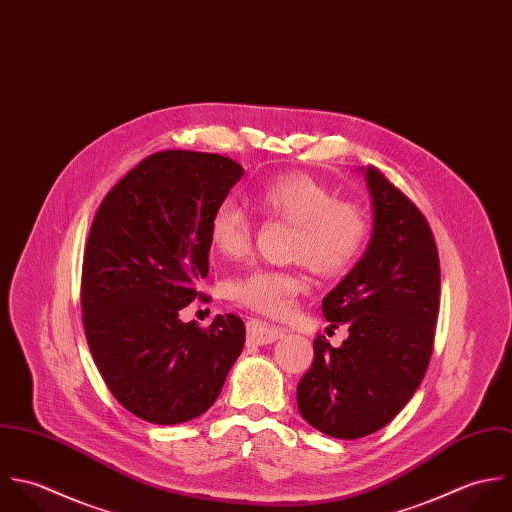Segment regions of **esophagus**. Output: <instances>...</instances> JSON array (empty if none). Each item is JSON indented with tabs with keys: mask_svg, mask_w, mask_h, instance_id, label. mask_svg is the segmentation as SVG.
Instances as JSON below:
<instances>
[{
	"mask_svg": "<svg viewBox=\"0 0 512 512\" xmlns=\"http://www.w3.org/2000/svg\"><path fill=\"white\" fill-rule=\"evenodd\" d=\"M247 336L251 344L263 346V344H271L275 340H279L281 336H285V328L283 326H275L271 322L265 320H247Z\"/></svg>",
	"mask_w": 512,
	"mask_h": 512,
	"instance_id": "1",
	"label": "esophagus"
}]
</instances>
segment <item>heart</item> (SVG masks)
<instances>
[{
    "instance_id": "obj_1",
    "label": "heart",
    "mask_w": 512,
    "mask_h": 512,
    "mask_svg": "<svg viewBox=\"0 0 512 512\" xmlns=\"http://www.w3.org/2000/svg\"><path fill=\"white\" fill-rule=\"evenodd\" d=\"M255 207L271 217L293 223L291 257L305 261L322 277L342 275L362 253L368 239V217L354 202L338 200L320 180L305 172H289L253 190ZM253 221L233 200L213 209L207 239L215 253L239 259L249 253ZM307 291V277L297 269L257 267L227 285V297L239 307L279 316Z\"/></svg>"
}]
</instances>
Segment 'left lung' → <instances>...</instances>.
Instances as JSON below:
<instances>
[{
  "label": "left lung",
  "mask_w": 512,
  "mask_h": 512,
  "mask_svg": "<svg viewBox=\"0 0 512 512\" xmlns=\"http://www.w3.org/2000/svg\"><path fill=\"white\" fill-rule=\"evenodd\" d=\"M374 231L364 257L322 299L332 328L348 338L332 348L314 338V360L297 388L308 423L336 439L388 425L419 388L439 314V253L425 215L378 168H366Z\"/></svg>",
  "instance_id": "1"
}]
</instances>
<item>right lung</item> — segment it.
Instances as JSON below:
<instances>
[{"mask_svg":"<svg viewBox=\"0 0 512 512\" xmlns=\"http://www.w3.org/2000/svg\"><path fill=\"white\" fill-rule=\"evenodd\" d=\"M243 176L221 154L162 150L103 200L83 255L81 307L110 394L140 419L190 421L213 406L245 344L237 314L180 320L209 271V217ZM204 299V298H202Z\"/></svg>","mask_w":512,"mask_h":512,"instance_id":"add662e5","label":"right lung"}]
</instances>
